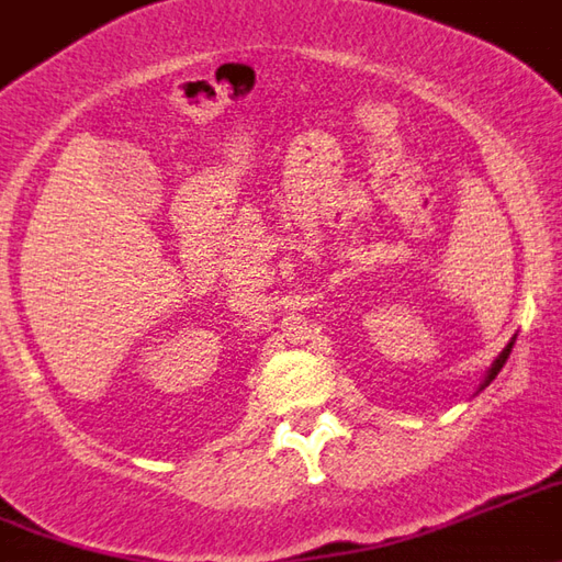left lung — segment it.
I'll return each mask as SVG.
<instances>
[{
    "instance_id": "left-lung-1",
    "label": "left lung",
    "mask_w": 562,
    "mask_h": 562,
    "mask_svg": "<svg viewBox=\"0 0 562 562\" xmlns=\"http://www.w3.org/2000/svg\"><path fill=\"white\" fill-rule=\"evenodd\" d=\"M510 349H514V341H508V347H505V349H503V352H499V355H497V360H494V363H492V369H488V371H486V376H483V382H481V391H483V387H486V385H488V382H492V380H494V376H497V374H499V369H503V366H505V360H508Z\"/></svg>"
}]
</instances>
